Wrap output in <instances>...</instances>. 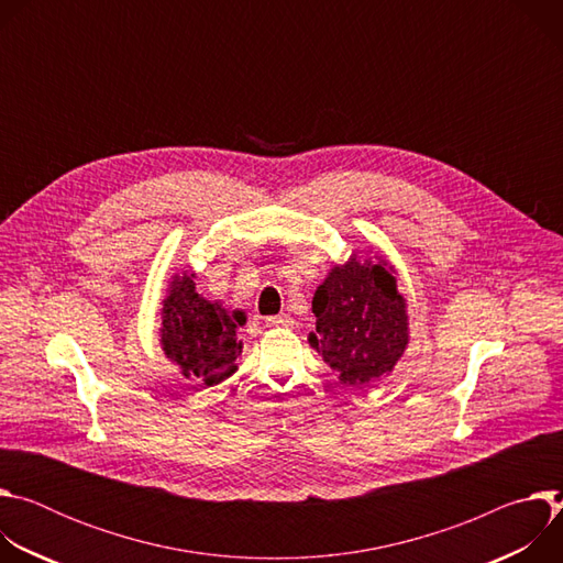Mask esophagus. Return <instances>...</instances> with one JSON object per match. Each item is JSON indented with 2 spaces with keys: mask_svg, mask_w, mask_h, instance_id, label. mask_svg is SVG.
<instances>
[{
  "mask_svg": "<svg viewBox=\"0 0 563 563\" xmlns=\"http://www.w3.org/2000/svg\"><path fill=\"white\" fill-rule=\"evenodd\" d=\"M265 325L267 328H291L294 320L289 316H269V318H265Z\"/></svg>",
  "mask_w": 563,
  "mask_h": 563,
  "instance_id": "1",
  "label": "esophagus"
}]
</instances>
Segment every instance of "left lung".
I'll list each match as a JSON object with an SVG mask.
<instances>
[{
	"mask_svg": "<svg viewBox=\"0 0 563 563\" xmlns=\"http://www.w3.org/2000/svg\"><path fill=\"white\" fill-rule=\"evenodd\" d=\"M406 298L383 261L336 265L318 285L311 311L316 332L309 345L352 387H365L387 376L404 356L410 332Z\"/></svg>",
	"mask_w": 563,
	"mask_h": 563,
	"instance_id": "left-lung-1",
	"label": "left lung"
}]
</instances>
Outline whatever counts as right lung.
<instances>
[{"mask_svg": "<svg viewBox=\"0 0 563 563\" xmlns=\"http://www.w3.org/2000/svg\"><path fill=\"white\" fill-rule=\"evenodd\" d=\"M247 323L245 311H227L196 291L194 274L174 276L163 307V350L189 378L216 385L231 376L243 352L235 330Z\"/></svg>", "mask_w": 563, "mask_h": 563, "instance_id": "add662e5", "label": "right lung"}]
</instances>
